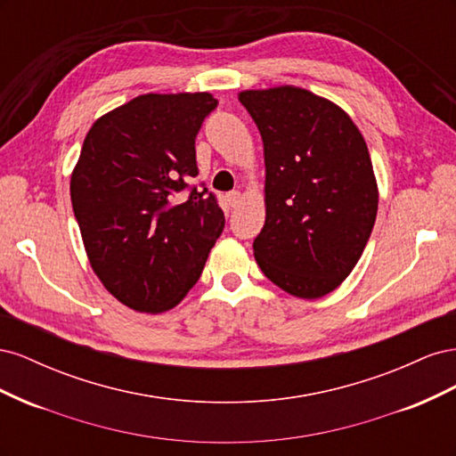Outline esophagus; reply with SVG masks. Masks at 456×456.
I'll list each match as a JSON object with an SVG mask.
<instances>
[{"label":"esophagus","instance_id":"obj_1","mask_svg":"<svg viewBox=\"0 0 456 456\" xmlns=\"http://www.w3.org/2000/svg\"><path fill=\"white\" fill-rule=\"evenodd\" d=\"M226 198H228V203H230L232 207H236V205H240V201H241V191H240V190H233V191H230V194H228Z\"/></svg>","mask_w":456,"mask_h":456}]
</instances>
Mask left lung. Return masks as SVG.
<instances>
[{
  "label": "left lung",
  "instance_id": "1",
  "mask_svg": "<svg viewBox=\"0 0 456 456\" xmlns=\"http://www.w3.org/2000/svg\"><path fill=\"white\" fill-rule=\"evenodd\" d=\"M265 144V228L253 249L285 293L322 298L348 278L375 226L379 188L363 134L340 106L281 86L240 93Z\"/></svg>",
  "mask_w": 456,
  "mask_h": 456
}]
</instances>
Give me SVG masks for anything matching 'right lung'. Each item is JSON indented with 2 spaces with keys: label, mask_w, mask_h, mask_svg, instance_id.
Instances as JSON below:
<instances>
[{
  "label": "right lung",
  "mask_w": 456,
  "mask_h": 456,
  "mask_svg": "<svg viewBox=\"0 0 456 456\" xmlns=\"http://www.w3.org/2000/svg\"><path fill=\"white\" fill-rule=\"evenodd\" d=\"M211 93H148L93 123L70 198L96 278L121 305L175 308L203 272L224 213L198 176L196 136Z\"/></svg>",
  "instance_id": "1"
}]
</instances>
